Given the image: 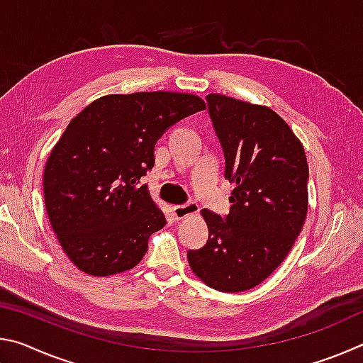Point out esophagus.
I'll list each match as a JSON object with an SVG mask.
<instances>
[{"label": "esophagus", "instance_id": "34e87169", "mask_svg": "<svg viewBox=\"0 0 363 363\" xmlns=\"http://www.w3.org/2000/svg\"><path fill=\"white\" fill-rule=\"evenodd\" d=\"M173 213L176 219H184L187 216H192V214L199 213V205L195 203V201H187V203L184 205H176L173 208Z\"/></svg>", "mask_w": 363, "mask_h": 363}]
</instances>
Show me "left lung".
<instances>
[{
    "label": "left lung",
    "instance_id": "8db88e82",
    "mask_svg": "<svg viewBox=\"0 0 363 363\" xmlns=\"http://www.w3.org/2000/svg\"><path fill=\"white\" fill-rule=\"evenodd\" d=\"M206 102L224 176L237 187L225 218L201 211L210 235L187 259L214 290L247 291L284 262L303 229L309 167L303 144L274 110L223 94H208Z\"/></svg>",
    "mask_w": 363,
    "mask_h": 363
}]
</instances>
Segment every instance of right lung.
Returning <instances> with one entry per match:
<instances>
[{
  "instance_id": "add662e5",
  "label": "right lung",
  "mask_w": 363,
  "mask_h": 363,
  "mask_svg": "<svg viewBox=\"0 0 363 363\" xmlns=\"http://www.w3.org/2000/svg\"><path fill=\"white\" fill-rule=\"evenodd\" d=\"M205 107L186 93L108 94L69 123L46 162L43 189L49 223L79 270L106 277L140 262L149 237L167 224L140 177L155 164L164 131Z\"/></svg>"
}]
</instances>
